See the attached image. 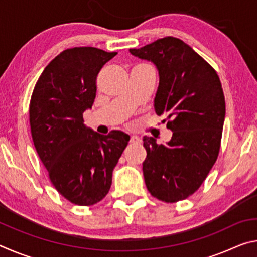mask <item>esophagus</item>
I'll list each match as a JSON object with an SVG mask.
<instances>
[{"instance_id":"esophagus-1","label":"esophagus","mask_w":257,"mask_h":257,"mask_svg":"<svg viewBox=\"0 0 257 257\" xmlns=\"http://www.w3.org/2000/svg\"><path fill=\"white\" fill-rule=\"evenodd\" d=\"M142 141H141V138L139 137H137V136H130V143H132V144H139V143H141Z\"/></svg>"}]
</instances>
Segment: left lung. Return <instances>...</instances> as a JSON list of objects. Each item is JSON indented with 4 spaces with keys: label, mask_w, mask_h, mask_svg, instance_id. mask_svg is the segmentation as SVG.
<instances>
[{
    "label": "left lung",
    "mask_w": 257,
    "mask_h": 257,
    "mask_svg": "<svg viewBox=\"0 0 257 257\" xmlns=\"http://www.w3.org/2000/svg\"><path fill=\"white\" fill-rule=\"evenodd\" d=\"M129 52L158 70L154 108L159 116H167L172 132L170 141L161 145L153 137L143 138L146 187L160 201H182L201 187L219 154L225 118L221 81L214 69L179 38H161Z\"/></svg>",
    "instance_id": "obj_1"
}]
</instances>
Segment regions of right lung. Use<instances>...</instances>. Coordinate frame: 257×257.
Returning a JSON list of instances; mask_svg holds the SVG:
<instances>
[{"instance_id":"right-lung-1","label":"right lung","mask_w":257,"mask_h":257,"mask_svg":"<svg viewBox=\"0 0 257 257\" xmlns=\"http://www.w3.org/2000/svg\"><path fill=\"white\" fill-rule=\"evenodd\" d=\"M116 55L96 47L63 51L42 72L30 99L32 137L55 189L69 202L90 206L106 196L112 172L130 137L99 135L84 123L96 96V77Z\"/></svg>"}]
</instances>
